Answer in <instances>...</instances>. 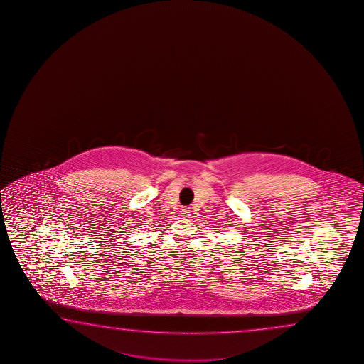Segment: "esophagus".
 I'll use <instances>...</instances> for the list:
<instances>
[{"instance_id":"esophagus-1","label":"esophagus","mask_w":364,"mask_h":364,"mask_svg":"<svg viewBox=\"0 0 364 364\" xmlns=\"http://www.w3.org/2000/svg\"><path fill=\"white\" fill-rule=\"evenodd\" d=\"M181 213L185 216L191 215V210H190V208H183V209L181 210Z\"/></svg>"}]
</instances>
